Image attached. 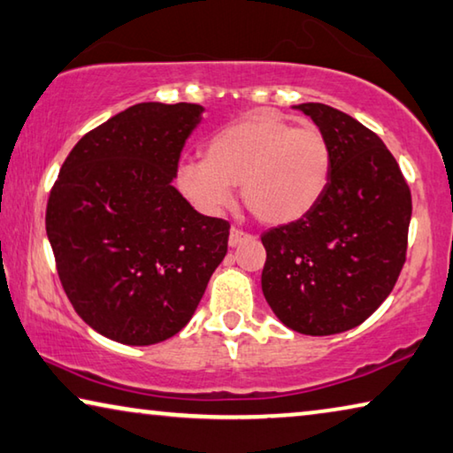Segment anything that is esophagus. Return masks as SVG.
Segmentation results:
<instances>
[{
  "mask_svg": "<svg viewBox=\"0 0 453 453\" xmlns=\"http://www.w3.org/2000/svg\"><path fill=\"white\" fill-rule=\"evenodd\" d=\"M250 239V234L239 231V228H231V234H228V245L231 247H239L241 242H245Z\"/></svg>",
  "mask_w": 453,
  "mask_h": 453,
  "instance_id": "1",
  "label": "esophagus"
}]
</instances>
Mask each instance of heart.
Here are the masks:
<instances>
[{"mask_svg":"<svg viewBox=\"0 0 453 453\" xmlns=\"http://www.w3.org/2000/svg\"><path fill=\"white\" fill-rule=\"evenodd\" d=\"M332 150L318 127H296L259 111L220 129L206 159L178 165L180 192L204 214H219L241 186L242 203L263 225H291L311 212L330 182Z\"/></svg>","mask_w":453,"mask_h":453,"instance_id":"heart-1","label":"heart"}]
</instances>
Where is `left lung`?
Wrapping results in <instances>:
<instances>
[{"label": "left lung", "mask_w": 453, "mask_h": 453, "mask_svg": "<svg viewBox=\"0 0 453 453\" xmlns=\"http://www.w3.org/2000/svg\"><path fill=\"white\" fill-rule=\"evenodd\" d=\"M332 150L330 182L311 212L263 233L261 288L289 330L357 328L391 294L407 255L411 192L387 145L324 103L294 105Z\"/></svg>", "instance_id": "1"}]
</instances>
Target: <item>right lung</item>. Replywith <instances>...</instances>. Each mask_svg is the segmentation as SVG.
<instances>
[{"instance_id":"add662e5","label":"right lung","mask_w":453,"mask_h":453,"mask_svg":"<svg viewBox=\"0 0 453 453\" xmlns=\"http://www.w3.org/2000/svg\"><path fill=\"white\" fill-rule=\"evenodd\" d=\"M196 103H137L74 145L48 198L46 234L73 308L101 336L164 342L190 322L226 255L228 225L173 188Z\"/></svg>"}]
</instances>
